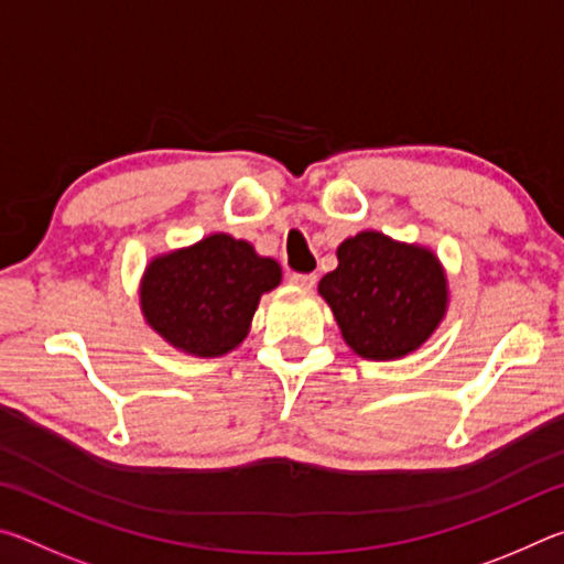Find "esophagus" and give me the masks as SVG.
Segmentation results:
<instances>
[{
	"label": "esophagus",
	"mask_w": 564,
	"mask_h": 564,
	"mask_svg": "<svg viewBox=\"0 0 564 564\" xmlns=\"http://www.w3.org/2000/svg\"><path fill=\"white\" fill-rule=\"evenodd\" d=\"M289 283L295 285L299 291H311L316 285V273H291Z\"/></svg>",
	"instance_id": "obj_1"
}]
</instances>
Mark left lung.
<instances>
[{"mask_svg": "<svg viewBox=\"0 0 564 564\" xmlns=\"http://www.w3.org/2000/svg\"><path fill=\"white\" fill-rule=\"evenodd\" d=\"M338 269L318 293L343 340L366 360H395L417 350L447 311V275L431 248L360 231L338 246Z\"/></svg>", "mask_w": 564, "mask_h": 564, "instance_id": "8db88e82", "label": "left lung"}]
</instances>
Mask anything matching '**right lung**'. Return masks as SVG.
I'll use <instances>...</instances> for the list:
<instances>
[{
	"instance_id": "add662e5",
	"label": "right lung",
	"mask_w": 564,
	"mask_h": 564,
	"mask_svg": "<svg viewBox=\"0 0 564 564\" xmlns=\"http://www.w3.org/2000/svg\"><path fill=\"white\" fill-rule=\"evenodd\" d=\"M281 283V265L248 241L212 234L156 256L141 279V313L171 346L218 358L241 346L263 293Z\"/></svg>"
}]
</instances>
